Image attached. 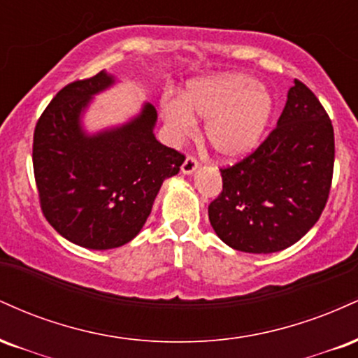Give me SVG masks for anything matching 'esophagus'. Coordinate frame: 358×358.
Here are the masks:
<instances>
[{
    "label": "esophagus",
    "mask_w": 358,
    "mask_h": 358,
    "mask_svg": "<svg viewBox=\"0 0 358 358\" xmlns=\"http://www.w3.org/2000/svg\"><path fill=\"white\" fill-rule=\"evenodd\" d=\"M196 168H199V162H196L193 156H188V158L185 159L183 165H182V173L192 175L193 171H196Z\"/></svg>",
    "instance_id": "1"
}]
</instances>
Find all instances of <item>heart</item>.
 I'll return each mask as SVG.
<instances>
[{
  "mask_svg": "<svg viewBox=\"0 0 358 358\" xmlns=\"http://www.w3.org/2000/svg\"><path fill=\"white\" fill-rule=\"evenodd\" d=\"M273 96L248 73L227 72L193 80L182 99L168 97L162 104L166 133L173 141L195 129V117L205 121V138L222 159H237L261 141L271 116Z\"/></svg>",
  "mask_w": 358,
  "mask_h": 358,
  "instance_id": "heart-1",
  "label": "heart"
}]
</instances>
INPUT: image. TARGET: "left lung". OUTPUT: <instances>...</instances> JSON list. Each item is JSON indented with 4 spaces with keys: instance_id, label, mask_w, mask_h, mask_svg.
<instances>
[{
    "instance_id": "1",
    "label": "left lung",
    "mask_w": 358,
    "mask_h": 358,
    "mask_svg": "<svg viewBox=\"0 0 358 358\" xmlns=\"http://www.w3.org/2000/svg\"><path fill=\"white\" fill-rule=\"evenodd\" d=\"M335 162L334 126L303 82L294 80L278 124L261 146L224 168L208 219L229 248L271 254L301 239L327 205Z\"/></svg>"
}]
</instances>
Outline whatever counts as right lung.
Here are the masks:
<instances>
[{
  "label": "right lung",
  "mask_w": 358,
  "mask_h": 358,
  "mask_svg": "<svg viewBox=\"0 0 358 358\" xmlns=\"http://www.w3.org/2000/svg\"><path fill=\"white\" fill-rule=\"evenodd\" d=\"M116 84L101 71L65 85L36 122L34 171L45 219L85 249L121 248L138 236L163 182L185 156L155 138L158 114L145 102L121 126L87 133L82 124L92 97Z\"/></svg>",
  "instance_id": "right-lung-1"
}]
</instances>
